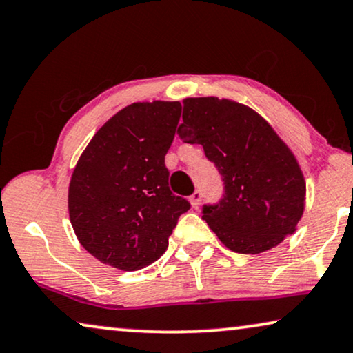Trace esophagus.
Returning a JSON list of instances; mask_svg holds the SVG:
<instances>
[{"label": "esophagus", "instance_id": "esophagus-1", "mask_svg": "<svg viewBox=\"0 0 353 353\" xmlns=\"http://www.w3.org/2000/svg\"><path fill=\"white\" fill-rule=\"evenodd\" d=\"M201 190H195L194 194L190 195V203H192V206H194V208L196 210L200 206V203H201Z\"/></svg>", "mask_w": 353, "mask_h": 353}]
</instances>
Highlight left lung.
<instances>
[{"instance_id": "1", "label": "left lung", "mask_w": 353, "mask_h": 353, "mask_svg": "<svg viewBox=\"0 0 353 353\" xmlns=\"http://www.w3.org/2000/svg\"><path fill=\"white\" fill-rule=\"evenodd\" d=\"M179 137L200 143L224 194L203 218L229 250L256 255L295 232L305 179L294 153L252 108L216 97L185 98Z\"/></svg>"}]
</instances>
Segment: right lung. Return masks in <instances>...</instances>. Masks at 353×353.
Wrapping results in <instances>:
<instances>
[{
	"mask_svg": "<svg viewBox=\"0 0 353 353\" xmlns=\"http://www.w3.org/2000/svg\"><path fill=\"white\" fill-rule=\"evenodd\" d=\"M179 101L132 103L93 135L69 184V218L85 250L137 271L166 252L190 203L169 190L164 164L181 119Z\"/></svg>",
	"mask_w": 353,
	"mask_h": 353,
	"instance_id": "obj_1",
	"label": "right lung"
}]
</instances>
